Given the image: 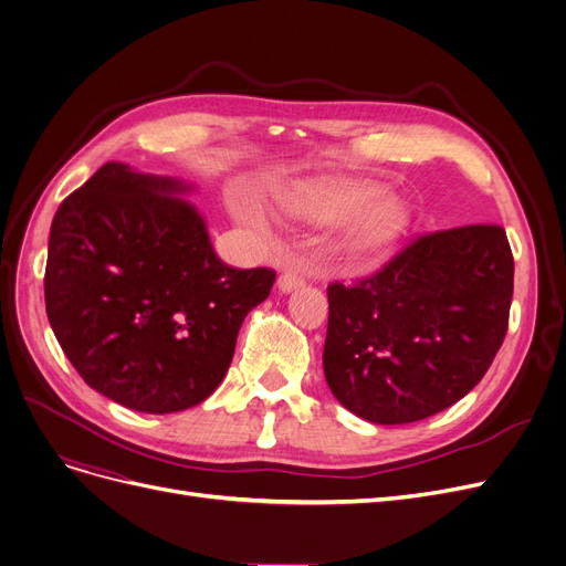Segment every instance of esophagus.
<instances>
[{
    "instance_id": "1",
    "label": "esophagus",
    "mask_w": 566,
    "mask_h": 566,
    "mask_svg": "<svg viewBox=\"0 0 566 566\" xmlns=\"http://www.w3.org/2000/svg\"><path fill=\"white\" fill-rule=\"evenodd\" d=\"M277 284H280V289H282V291H293V289H298L301 284H305V275H303V273H298V270L289 268V270H284V273L280 275Z\"/></svg>"
}]
</instances>
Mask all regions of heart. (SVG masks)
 Masks as SVG:
<instances>
[{"label":"heart","instance_id":"obj_1","mask_svg":"<svg viewBox=\"0 0 566 566\" xmlns=\"http://www.w3.org/2000/svg\"><path fill=\"white\" fill-rule=\"evenodd\" d=\"M384 189L373 182L337 180L303 189L289 201L291 212L312 222H342L360 219L349 231V248L354 252H377L396 242L409 224V212L398 199H381ZM248 222L261 224L256 212H244Z\"/></svg>","mask_w":566,"mask_h":566}]
</instances>
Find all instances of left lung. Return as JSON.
Returning <instances> with one entry per match:
<instances>
[{"label": "left lung", "mask_w": 566, "mask_h": 566, "mask_svg": "<svg viewBox=\"0 0 566 566\" xmlns=\"http://www.w3.org/2000/svg\"><path fill=\"white\" fill-rule=\"evenodd\" d=\"M511 298L502 227L413 235L373 275L328 284L324 373L333 396L381 426L455 405L500 352Z\"/></svg>", "instance_id": "8db88e82"}]
</instances>
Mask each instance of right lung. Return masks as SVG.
<instances>
[{"mask_svg": "<svg viewBox=\"0 0 566 566\" xmlns=\"http://www.w3.org/2000/svg\"><path fill=\"white\" fill-rule=\"evenodd\" d=\"M174 178L104 164L55 212L45 312L87 386L145 413L203 402L224 379L238 331L275 284L212 252Z\"/></svg>", "mask_w": 566, "mask_h": 566, "instance_id": "obj_1", "label": "right lung"}]
</instances>
